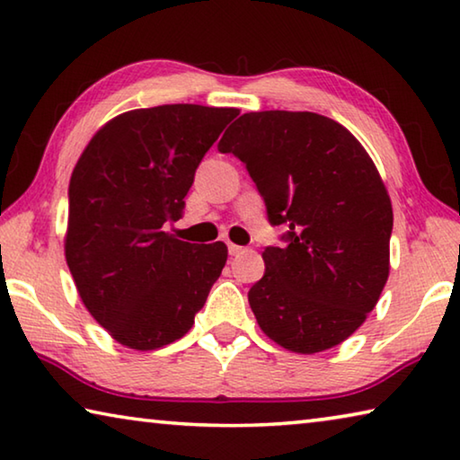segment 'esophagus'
<instances>
[{
	"instance_id": "1",
	"label": "esophagus",
	"mask_w": 460,
	"mask_h": 460,
	"mask_svg": "<svg viewBox=\"0 0 460 460\" xmlns=\"http://www.w3.org/2000/svg\"><path fill=\"white\" fill-rule=\"evenodd\" d=\"M243 252H245V247L235 245V243H229V253L231 255H239V253H243Z\"/></svg>"
}]
</instances>
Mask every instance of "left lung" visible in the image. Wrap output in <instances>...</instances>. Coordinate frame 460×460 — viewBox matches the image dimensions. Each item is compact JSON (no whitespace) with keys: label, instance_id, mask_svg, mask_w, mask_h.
<instances>
[{"label":"left lung","instance_id":"obj_1","mask_svg":"<svg viewBox=\"0 0 460 460\" xmlns=\"http://www.w3.org/2000/svg\"><path fill=\"white\" fill-rule=\"evenodd\" d=\"M219 152L235 154L286 245L266 247L247 298L260 329L292 353L341 345L376 308L389 276L392 200L351 131L310 111L243 113Z\"/></svg>","mask_w":460,"mask_h":460}]
</instances>
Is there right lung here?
Returning <instances> with one entry per match:
<instances>
[{
    "instance_id": "1",
    "label": "right lung",
    "mask_w": 460,
    "mask_h": 460,
    "mask_svg": "<svg viewBox=\"0 0 460 460\" xmlns=\"http://www.w3.org/2000/svg\"><path fill=\"white\" fill-rule=\"evenodd\" d=\"M233 107L158 105L107 121L68 184L65 255L91 316L119 342L154 351L190 331L227 261V245L164 231L182 217L202 155Z\"/></svg>"
}]
</instances>
